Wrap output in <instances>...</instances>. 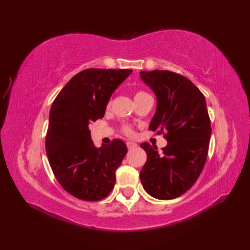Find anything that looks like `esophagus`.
I'll use <instances>...</instances> for the list:
<instances>
[{"instance_id":"obj_1","label":"esophagus","mask_w":250,"mask_h":250,"mask_svg":"<svg viewBox=\"0 0 250 250\" xmlns=\"http://www.w3.org/2000/svg\"><path fill=\"white\" fill-rule=\"evenodd\" d=\"M126 145H127V148H128V149H132V148H135V147L138 146L137 144H135V143H132V142H127V143H126Z\"/></svg>"}]
</instances>
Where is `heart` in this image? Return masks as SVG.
Here are the masks:
<instances>
[{"label": "heart", "instance_id": "b5f03b06", "mask_svg": "<svg viewBox=\"0 0 250 250\" xmlns=\"http://www.w3.org/2000/svg\"><path fill=\"white\" fill-rule=\"evenodd\" d=\"M146 96H148V94L147 93H145V92H142V90H139V92H137L134 94V100H135V102L137 101H139V100H141L142 98H144V97H146ZM110 106V101L107 103V107H109ZM123 132L124 133H126V134H131L132 133V130H131V128L130 127H128V126H124L123 127Z\"/></svg>", "mask_w": 250, "mask_h": 250}]
</instances>
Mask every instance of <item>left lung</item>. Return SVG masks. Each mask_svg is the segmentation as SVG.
Wrapping results in <instances>:
<instances>
[{"instance_id": "obj_1", "label": "left lung", "mask_w": 250, "mask_h": 250, "mask_svg": "<svg viewBox=\"0 0 250 250\" xmlns=\"http://www.w3.org/2000/svg\"><path fill=\"white\" fill-rule=\"evenodd\" d=\"M140 76L157 100L149 129L165 132L168 142L162 154L156 146L141 144L147 153L142 185L154 198H177L196 183L207 161L211 128L206 98L183 75L155 70Z\"/></svg>"}]
</instances>
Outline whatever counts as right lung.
<instances>
[{
  "label": "right lung",
  "mask_w": 250,
  "mask_h": 250,
  "mask_svg": "<svg viewBox=\"0 0 250 250\" xmlns=\"http://www.w3.org/2000/svg\"><path fill=\"white\" fill-rule=\"evenodd\" d=\"M131 70L86 69L66 83L52 104L46 151L53 173L64 190L85 201L106 197L116 184V170L127 153L113 140L97 148L89 124L104 117L112 93Z\"/></svg>",
  "instance_id": "obj_1"
}]
</instances>
